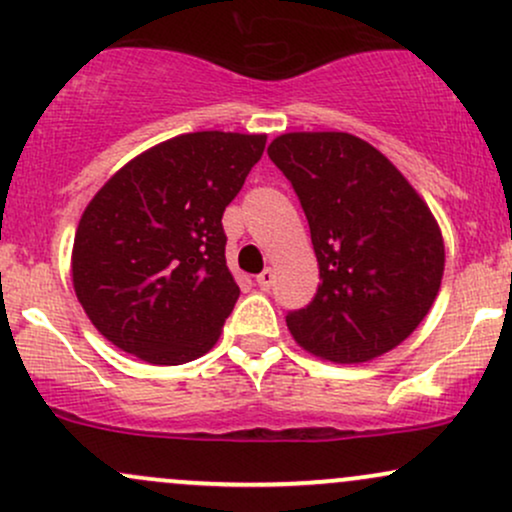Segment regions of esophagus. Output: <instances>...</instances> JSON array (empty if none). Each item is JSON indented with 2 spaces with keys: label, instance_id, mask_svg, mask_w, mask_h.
<instances>
[{
  "label": "esophagus",
  "instance_id": "34e87169",
  "mask_svg": "<svg viewBox=\"0 0 512 512\" xmlns=\"http://www.w3.org/2000/svg\"><path fill=\"white\" fill-rule=\"evenodd\" d=\"M274 284V269H264V272L257 276V286H260L262 291H269Z\"/></svg>",
  "mask_w": 512,
  "mask_h": 512
}]
</instances>
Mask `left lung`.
Returning a JSON list of instances; mask_svg holds the SVG:
<instances>
[{
  "label": "left lung",
  "instance_id": "obj_1",
  "mask_svg": "<svg viewBox=\"0 0 512 512\" xmlns=\"http://www.w3.org/2000/svg\"><path fill=\"white\" fill-rule=\"evenodd\" d=\"M291 180L320 286L286 325L308 354L366 363L419 327L445 269L438 221L375 146L346 132H289L267 149Z\"/></svg>",
  "mask_w": 512,
  "mask_h": 512
}]
</instances>
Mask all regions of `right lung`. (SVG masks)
Wrapping results in <instances>:
<instances>
[{
	"mask_svg": "<svg viewBox=\"0 0 512 512\" xmlns=\"http://www.w3.org/2000/svg\"><path fill=\"white\" fill-rule=\"evenodd\" d=\"M264 144L267 134H180L132 158L88 202L72 281L117 349L180 366L216 344L240 296L221 216Z\"/></svg>",
	"mask_w": 512,
	"mask_h": 512,
	"instance_id": "obj_1",
	"label": "right lung"
}]
</instances>
